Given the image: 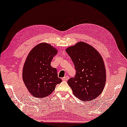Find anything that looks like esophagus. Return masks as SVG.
I'll use <instances>...</instances> for the list:
<instances>
[{"instance_id":"34e87169","label":"esophagus","mask_w":127,"mask_h":127,"mask_svg":"<svg viewBox=\"0 0 127 127\" xmlns=\"http://www.w3.org/2000/svg\"><path fill=\"white\" fill-rule=\"evenodd\" d=\"M68 79H69V76H64V78H63V81H67V80H68Z\"/></svg>"}]
</instances>
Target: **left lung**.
I'll list each match as a JSON object with an SVG mask.
<instances>
[{"mask_svg":"<svg viewBox=\"0 0 127 127\" xmlns=\"http://www.w3.org/2000/svg\"><path fill=\"white\" fill-rule=\"evenodd\" d=\"M66 52L76 70L74 78L67 81L74 95L83 101L94 100L102 93L106 83L102 58L93 46L83 42L70 46Z\"/></svg>","mask_w":127,"mask_h":127,"instance_id":"1","label":"left lung"}]
</instances>
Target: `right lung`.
<instances>
[{
    "label": "right lung",
    "mask_w": 127,
    "mask_h": 127,
    "mask_svg": "<svg viewBox=\"0 0 127 127\" xmlns=\"http://www.w3.org/2000/svg\"><path fill=\"white\" fill-rule=\"evenodd\" d=\"M57 53V49L51 45L41 43L28 55L23 69V79L34 97L47 96L54 91L56 85L61 82V79L58 77L57 69L51 66Z\"/></svg>",
    "instance_id": "1"
}]
</instances>
